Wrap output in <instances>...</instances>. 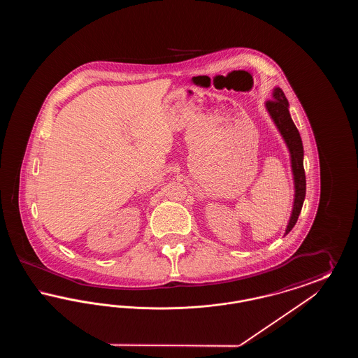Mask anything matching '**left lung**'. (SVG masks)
<instances>
[{"label": "left lung", "instance_id": "left-lung-1", "mask_svg": "<svg viewBox=\"0 0 358 358\" xmlns=\"http://www.w3.org/2000/svg\"><path fill=\"white\" fill-rule=\"evenodd\" d=\"M273 96V101H267L266 107L289 148V155H291V168H292V174H294V187H295V199H294L292 213H291L289 225L286 229V235H287L289 231L294 228L295 222L299 217L302 205L305 201V196H306V176H305V168H303V145H302L299 131L289 117V102H287L282 88H279V87L275 88Z\"/></svg>", "mask_w": 358, "mask_h": 358}]
</instances>
